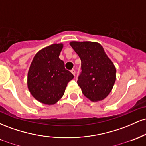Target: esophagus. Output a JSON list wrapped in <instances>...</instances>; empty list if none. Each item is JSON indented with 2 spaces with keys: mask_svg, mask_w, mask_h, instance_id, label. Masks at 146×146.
Returning a JSON list of instances; mask_svg holds the SVG:
<instances>
[{
  "mask_svg": "<svg viewBox=\"0 0 146 146\" xmlns=\"http://www.w3.org/2000/svg\"><path fill=\"white\" fill-rule=\"evenodd\" d=\"M71 72L72 73H73V75H75V69H73H73H72L71 71Z\"/></svg>",
  "mask_w": 146,
  "mask_h": 146,
  "instance_id": "obj_1",
  "label": "esophagus"
}]
</instances>
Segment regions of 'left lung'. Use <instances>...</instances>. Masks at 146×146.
Masks as SVG:
<instances>
[{
  "instance_id": "left-lung-1",
  "label": "left lung",
  "mask_w": 146,
  "mask_h": 146,
  "mask_svg": "<svg viewBox=\"0 0 146 146\" xmlns=\"http://www.w3.org/2000/svg\"><path fill=\"white\" fill-rule=\"evenodd\" d=\"M81 60L78 84L90 101H101L110 93L116 80V68L101 44L95 42H71Z\"/></svg>"
}]
</instances>
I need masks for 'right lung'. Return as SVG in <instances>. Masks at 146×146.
I'll use <instances>...</instances> for the list:
<instances>
[{"label": "right lung", "mask_w": 146, "mask_h": 146, "mask_svg": "<svg viewBox=\"0 0 146 146\" xmlns=\"http://www.w3.org/2000/svg\"><path fill=\"white\" fill-rule=\"evenodd\" d=\"M62 44H53L38 51L28 71L27 86L32 96L44 104H56L74 78L59 58Z\"/></svg>", "instance_id": "1"}]
</instances>
